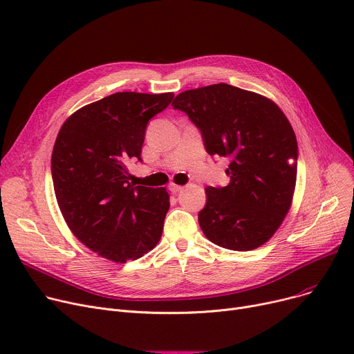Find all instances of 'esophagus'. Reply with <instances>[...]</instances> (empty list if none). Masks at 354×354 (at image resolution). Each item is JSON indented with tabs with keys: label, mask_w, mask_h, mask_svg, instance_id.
Instances as JSON below:
<instances>
[{
	"label": "esophagus",
	"mask_w": 354,
	"mask_h": 354,
	"mask_svg": "<svg viewBox=\"0 0 354 354\" xmlns=\"http://www.w3.org/2000/svg\"><path fill=\"white\" fill-rule=\"evenodd\" d=\"M182 189H183L182 185H176V183H171V185H169V191H171L172 194H178V192H180Z\"/></svg>",
	"instance_id": "1"
}]
</instances>
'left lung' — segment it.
<instances>
[{
  "instance_id": "8db88e82",
  "label": "left lung",
  "mask_w": 354,
  "mask_h": 354,
  "mask_svg": "<svg viewBox=\"0 0 354 354\" xmlns=\"http://www.w3.org/2000/svg\"><path fill=\"white\" fill-rule=\"evenodd\" d=\"M172 106L201 130L211 156L230 160L227 187L205 189L202 232L232 251L261 247L283 224L295 189L299 147L283 110L225 83L182 91Z\"/></svg>"
}]
</instances>
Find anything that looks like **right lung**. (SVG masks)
<instances>
[{
  "label": "right lung",
  "instance_id": "right-lung-1",
  "mask_svg": "<svg viewBox=\"0 0 354 354\" xmlns=\"http://www.w3.org/2000/svg\"><path fill=\"white\" fill-rule=\"evenodd\" d=\"M172 99L174 93H115L74 111L55 139L51 176L63 218L109 261L138 259L162 236L169 194L130 185L126 165L142 160L146 124Z\"/></svg>",
  "mask_w": 354,
  "mask_h": 354
}]
</instances>
